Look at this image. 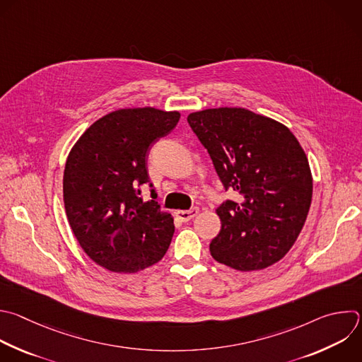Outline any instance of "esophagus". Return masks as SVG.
<instances>
[{
    "label": "esophagus",
    "instance_id": "obj_1",
    "mask_svg": "<svg viewBox=\"0 0 362 362\" xmlns=\"http://www.w3.org/2000/svg\"><path fill=\"white\" fill-rule=\"evenodd\" d=\"M197 213H199V210H197V209H190V210H177V211H176V217H177L180 221H189V220H192Z\"/></svg>",
    "mask_w": 362,
    "mask_h": 362
}]
</instances>
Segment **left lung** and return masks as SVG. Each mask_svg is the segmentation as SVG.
<instances>
[{
  "label": "left lung",
  "instance_id": "8db88e82",
  "mask_svg": "<svg viewBox=\"0 0 362 362\" xmlns=\"http://www.w3.org/2000/svg\"><path fill=\"white\" fill-rule=\"evenodd\" d=\"M187 122L224 189L240 194L217 207L221 228L210 243L213 259L240 272L277 263L297 240L313 197L298 141L277 120L245 107L204 109Z\"/></svg>",
  "mask_w": 362,
  "mask_h": 362
}]
</instances>
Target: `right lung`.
Returning <instances> with one entry per match:
<instances>
[{
    "mask_svg": "<svg viewBox=\"0 0 362 362\" xmlns=\"http://www.w3.org/2000/svg\"><path fill=\"white\" fill-rule=\"evenodd\" d=\"M180 113L155 107L119 109L90 125L72 148L64 172V203L83 252L115 273L158 263L175 233L148 176L151 148L177 125ZM149 184L153 200L140 189Z\"/></svg>",
    "mask_w": 362,
    "mask_h": 362,
    "instance_id": "1",
    "label": "right lung"
}]
</instances>
